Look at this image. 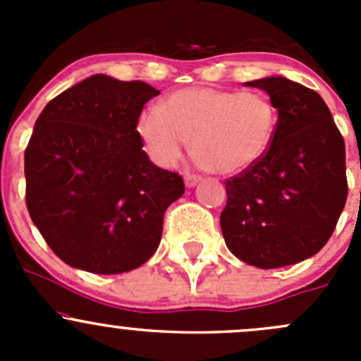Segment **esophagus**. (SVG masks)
I'll return each mask as SVG.
<instances>
[{
  "mask_svg": "<svg viewBox=\"0 0 361 361\" xmlns=\"http://www.w3.org/2000/svg\"><path fill=\"white\" fill-rule=\"evenodd\" d=\"M199 181H201V176H199V174H185V185H187V187H195Z\"/></svg>",
  "mask_w": 361,
  "mask_h": 361,
  "instance_id": "1",
  "label": "esophagus"
}]
</instances>
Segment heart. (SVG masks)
Masks as SVG:
<instances>
[{
    "label": "heart",
    "instance_id": "obj_1",
    "mask_svg": "<svg viewBox=\"0 0 361 361\" xmlns=\"http://www.w3.org/2000/svg\"><path fill=\"white\" fill-rule=\"evenodd\" d=\"M276 127L278 111L265 94L213 87L178 90L162 108H148L137 122L141 140L159 166H176L192 137L199 166L221 174L243 173L264 159Z\"/></svg>",
    "mask_w": 361,
    "mask_h": 361
}]
</instances>
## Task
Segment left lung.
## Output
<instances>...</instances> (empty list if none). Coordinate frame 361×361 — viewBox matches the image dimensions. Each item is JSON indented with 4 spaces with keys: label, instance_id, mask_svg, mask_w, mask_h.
Instances as JSON below:
<instances>
[{
    "label": "left lung",
    "instance_id": "8db88e82",
    "mask_svg": "<svg viewBox=\"0 0 361 361\" xmlns=\"http://www.w3.org/2000/svg\"><path fill=\"white\" fill-rule=\"evenodd\" d=\"M278 110L264 159L225 181L220 214L227 248L246 264L276 269L318 253L348 199L344 137L325 101L283 76L246 82Z\"/></svg>",
    "mask_w": 361,
    "mask_h": 361
}]
</instances>
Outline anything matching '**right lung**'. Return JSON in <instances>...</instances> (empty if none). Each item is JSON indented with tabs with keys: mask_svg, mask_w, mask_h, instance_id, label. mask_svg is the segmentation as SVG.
Returning a JSON list of instances; mask_svg holds the SVG:
<instances>
[{
	"mask_svg": "<svg viewBox=\"0 0 361 361\" xmlns=\"http://www.w3.org/2000/svg\"><path fill=\"white\" fill-rule=\"evenodd\" d=\"M148 83L94 75L54 97L24 154L25 204L32 224L68 265L120 274L159 248L164 213L185 192L160 169L137 133Z\"/></svg>",
	"mask_w": 361,
	"mask_h": 361,
	"instance_id": "add662e5",
	"label": "right lung"
}]
</instances>
